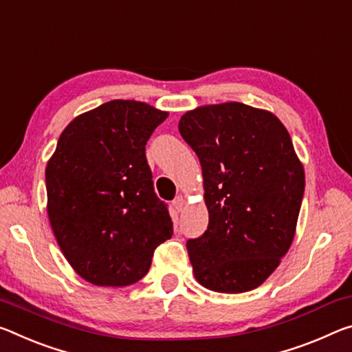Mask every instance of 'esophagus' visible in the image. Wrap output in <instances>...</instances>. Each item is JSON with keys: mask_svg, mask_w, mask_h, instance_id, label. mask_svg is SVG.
I'll return each mask as SVG.
<instances>
[{"mask_svg": "<svg viewBox=\"0 0 352 352\" xmlns=\"http://www.w3.org/2000/svg\"><path fill=\"white\" fill-rule=\"evenodd\" d=\"M172 205H174V208H175L177 211H182L183 206H185V197H183V196H177V197L174 199V202H172Z\"/></svg>", "mask_w": 352, "mask_h": 352, "instance_id": "1", "label": "esophagus"}]
</instances>
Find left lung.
<instances>
[{
	"mask_svg": "<svg viewBox=\"0 0 352 352\" xmlns=\"http://www.w3.org/2000/svg\"><path fill=\"white\" fill-rule=\"evenodd\" d=\"M182 138L199 156L208 228L186 243L200 285L236 294L260 287L292 246L305 174L270 111L228 102L188 111Z\"/></svg>",
	"mask_w": 352,
	"mask_h": 352,
	"instance_id": "8db88e82",
	"label": "left lung"
}]
</instances>
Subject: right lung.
Segmentation results:
<instances>
[{
  "mask_svg": "<svg viewBox=\"0 0 352 352\" xmlns=\"http://www.w3.org/2000/svg\"><path fill=\"white\" fill-rule=\"evenodd\" d=\"M169 113L111 100L60 133L45 169L47 211L60 250L92 285L126 287L147 274L172 219L153 191L146 144Z\"/></svg>",
  "mask_w": 352,
  "mask_h": 352,
  "instance_id": "1",
  "label": "right lung"
}]
</instances>
